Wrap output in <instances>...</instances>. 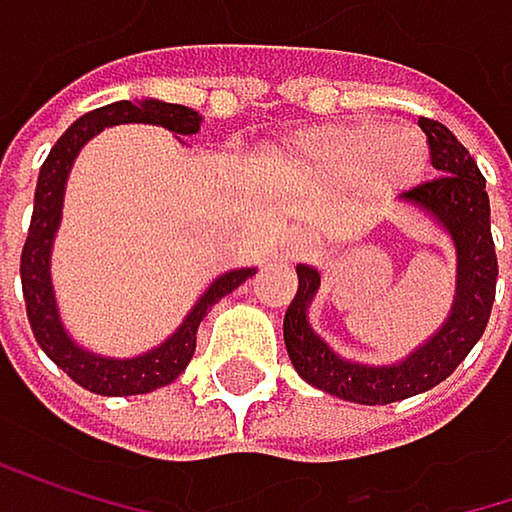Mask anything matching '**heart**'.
I'll return each mask as SVG.
<instances>
[{"label":"heart","instance_id":"1","mask_svg":"<svg viewBox=\"0 0 512 512\" xmlns=\"http://www.w3.org/2000/svg\"><path fill=\"white\" fill-rule=\"evenodd\" d=\"M288 163L327 185H358L370 194H397L425 175L428 148L413 130L382 121H337L297 133Z\"/></svg>","mask_w":512,"mask_h":512}]
</instances>
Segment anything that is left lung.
<instances>
[{
	"mask_svg": "<svg viewBox=\"0 0 512 512\" xmlns=\"http://www.w3.org/2000/svg\"><path fill=\"white\" fill-rule=\"evenodd\" d=\"M428 136L431 163L440 172L404 194L407 203L434 215L452 236L458 254V282L449 321L404 364L364 367L343 361L306 321V306L318 291V273L297 267L300 285L285 312V346L294 370L315 388L352 404H394L440 385L483 337L498 285V254L489 221L486 178L470 151L437 121L419 118Z\"/></svg>",
	"mask_w": 512,
	"mask_h": 512,
	"instance_id": "1",
	"label": "left lung"
}]
</instances>
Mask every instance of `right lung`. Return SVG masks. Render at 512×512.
Instances as JSON below:
<instances>
[{
  "label": "right lung",
  "mask_w": 512,
  "mask_h": 512,
  "mask_svg": "<svg viewBox=\"0 0 512 512\" xmlns=\"http://www.w3.org/2000/svg\"><path fill=\"white\" fill-rule=\"evenodd\" d=\"M200 115L188 105L175 102H160V99H145V102H112L96 112H87L78 118L51 148L48 160L42 163L39 185H35V206H32V221L29 233L20 251V282H23V300H26V315L32 324V334L45 349V355L63 367L81 388L93 394H148L154 388L169 385L178 379V373L185 370L194 358L197 349V327L206 318V312L233 288H239L254 270H233L218 276L209 291L197 300L185 324L157 349L115 361V358H99L93 352L78 349L69 334L63 331L57 303H54V288H51V245L54 233L60 224V209H63V191H66V175L72 169L75 154L84 148L87 139H93L99 130L115 127V124H160L178 136H194L200 130Z\"/></svg>",
  "instance_id": "obj_1"
}]
</instances>
